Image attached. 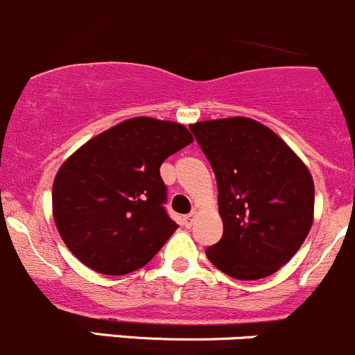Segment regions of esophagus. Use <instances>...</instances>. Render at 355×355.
I'll return each instance as SVG.
<instances>
[{
    "mask_svg": "<svg viewBox=\"0 0 355 355\" xmlns=\"http://www.w3.org/2000/svg\"><path fill=\"white\" fill-rule=\"evenodd\" d=\"M196 216H198V213H196V211H192L191 214H187V216H184V225L187 228H191L192 225H194V220H196Z\"/></svg>",
    "mask_w": 355,
    "mask_h": 355,
    "instance_id": "34e87169",
    "label": "esophagus"
}]
</instances>
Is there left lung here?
I'll list each match as a JSON object with an SVG mask.
<instances>
[{"mask_svg": "<svg viewBox=\"0 0 355 355\" xmlns=\"http://www.w3.org/2000/svg\"><path fill=\"white\" fill-rule=\"evenodd\" d=\"M214 171L223 237L206 256L225 275L259 280L292 259L314 214V182L299 156L245 116L189 127Z\"/></svg>", "mask_w": 355, "mask_h": 355, "instance_id": "obj_1", "label": "left lung"}]
</instances>
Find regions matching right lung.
Here are the masks:
<instances>
[{"label": "right lung", "instance_id": "1", "mask_svg": "<svg viewBox=\"0 0 355 355\" xmlns=\"http://www.w3.org/2000/svg\"><path fill=\"white\" fill-rule=\"evenodd\" d=\"M192 141L184 125L137 116L68 157L53 182V218L71 254L113 277L148 264L178 228L159 166Z\"/></svg>", "mask_w": 355, "mask_h": 355}]
</instances>
